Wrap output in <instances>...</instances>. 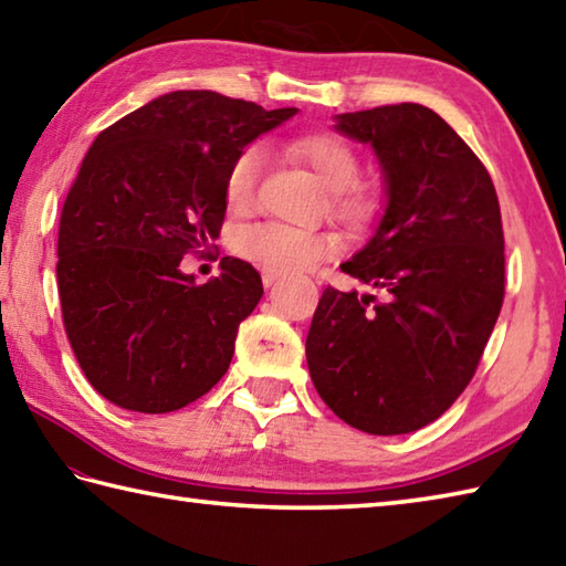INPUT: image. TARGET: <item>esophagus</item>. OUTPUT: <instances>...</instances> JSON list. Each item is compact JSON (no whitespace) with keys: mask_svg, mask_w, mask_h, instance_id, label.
Here are the masks:
<instances>
[{"mask_svg":"<svg viewBox=\"0 0 566 566\" xmlns=\"http://www.w3.org/2000/svg\"><path fill=\"white\" fill-rule=\"evenodd\" d=\"M282 276V272H276V270H270V268H262V284L264 286H270V284H274L276 280H280Z\"/></svg>","mask_w":566,"mask_h":566,"instance_id":"1","label":"esophagus"}]
</instances>
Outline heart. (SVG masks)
Wrapping results in <instances>:
<instances>
[{"mask_svg": "<svg viewBox=\"0 0 566 566\" xmlns=\"http://www.w3.org/2000/svg\"><path fill=\"white\" fill-rule=\"evenodd\" d=\"M292 154L312 169L318 181L334 193V210L348 223H363L373 213L370 196L358 188L360 159L356 149L338 135H312L292 144ZM264 151L258 144L242 149L226 174V203L235 213H245L258 196ZM232 250L242 260L276 272L304 270L318 260L334 258L340 240L334 232L298 230L280 223L242 226L232 235Z\"/></svg>", "mask_w": 566, "mask_h": 566, "instance_id": "obj_1", "label": "heart"}]
</instances>
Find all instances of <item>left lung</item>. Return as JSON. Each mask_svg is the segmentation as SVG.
Masks as SVG:
<instances>
[{
    "label": "left lung",
    "instance_id": "1",
    "mask_svg": "<svg viewBox=\"0 0 566 566\" xmlns=\"http://www.w3.org/2000/svg\"><path fill=\"white\" fill-rule=\"evenodd\" d=\"M370 144L385 213L340 270L373 294L324 290L306 336L316 392L368 434H409L467 390L505 294L503 223L485 166L434 109L417 103L336 115Z\"/></svg>",
    "mask_w": 566,
    "mask_h": 566
}]
</instances>
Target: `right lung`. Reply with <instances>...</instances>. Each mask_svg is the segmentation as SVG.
<instances>
[{"instance_id":"obj_1","label":"right lung","mask_w":566,"mask_h":566,"mask_svg":"<svg viewBox=\"0 0 566 566\" xmlns=\"http://www.w3.org/2000/svg\"><path fill=\"white\" fill-rule=\"evenodd\" d=\"M294 115L174 91L87 149L63 203L55 276L71 348L105 400L164 415L226 375L240 321L262 298L260 272L223 258L220 276L196 284L181 260L218 238L232 159Z\"/></svg>"}]
</instances>
